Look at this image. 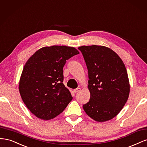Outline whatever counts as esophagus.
Instances as JSON below:
<instances>
[{
	"instance_id": "esophagus-1",
	"label": "esophagus",
	"mask_w": 147,
	"mask_h": 147,
	"mask_svg": "<svg viewBox=\"0 0 147 147\" xmlns=\"http://www.w3.org/2000/svg\"><path fill=\"white\" fill-rule=\"evenodd\" d=\"M80 90H81V88H76V89H74V92L75 93H77V92H79Z\"/></svg>"
}]
</instances>
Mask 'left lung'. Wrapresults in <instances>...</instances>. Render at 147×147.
<instances>
[{"label":"left lung","instance_id":"obj_1","mask_svg":"<svg viewBox=\"0 0 147 147\" xmlns=\"http://www.w3.org/2000/svg\"><path fill=\"white\" fill-rule=\"evenodd\" d=\"M88 71L90 99L83 105L92 119L104 122L120 112L127 100L130 84L126 67L116 53L104 46H82Z\"/></svg>","mask_w":147,"mask_h":147}]
</instances>
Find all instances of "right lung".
<instances>
[{
    "instance_id": "right-lung-1",
    "label": "right lung",
    "mask_w": 147,
    "mask_h": 147,
    "mask_svg": "<svg viewBox=\"0 0 147 147\" xmlns=\"http://www.w3.org/2000/svg\"><path fill=\"white\" fill-rule=\"evenodd\" d=\"M79 54L74 47L54 45L39 49L26 62L19 83L22 100L37 118L49 120L64 111L72 96L63 82V67Z\"/></svg>"
}]
</instances>
